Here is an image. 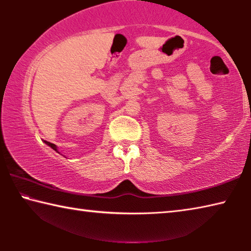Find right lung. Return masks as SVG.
<instances>
[{
	"label": "right lung",
	"mask_w": 251,
	"mask_h": 251,
	"mask_svg": "<svg viewBox=\"0 0 251 251\" xmlns=\"http://www.w3.org/2000/svg\"><path fill=\"white\" fill-rule=\"evenodd\" d=\"M46 144H48V145L49 146H50V147H52L53 148V150L55 151H57V147H56V145H54V144H52V143H50V142H45Z\"/></svg>",
	"instance_id": "right-lung-1"
}]
</instances>
